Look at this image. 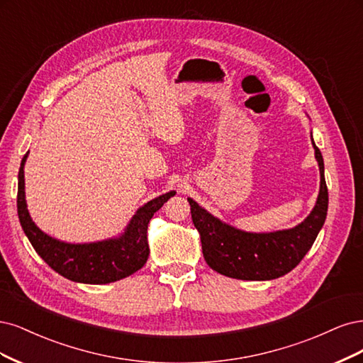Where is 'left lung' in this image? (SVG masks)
Returning a JSON list of instances; mask_svg holds the SVG:
<instances>
[{
	"mask_svg": "<svg viewBox=\"0 0 363 363\" xmlns=\"http://www.w3.org/2000/svg\"><path fill=\"white\" fill-rule=\"evenodd\" d=\"M312 146L320 167V193L311 214L296 228L245 232L223 223L189 197L193 223L201 233L203 258L213 270L241 280H272L289 273L305 258L324 225L329 206L323 155L313 140Z\"/></svg>",
	"mask_w": 363,
	"mask_h": 363,
	"instance_id": "1",
	"label": "left lung"
}]
</instances>
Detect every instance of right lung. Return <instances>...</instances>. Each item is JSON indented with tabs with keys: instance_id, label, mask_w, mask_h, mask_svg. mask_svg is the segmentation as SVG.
Listing matches in <instances>:
<instances>
[{
	"instance_id": "right-lung-1",
	"label": "right lung",
	"mask_w": 363,
	"mask_h": 363,
	"mask_svg": "<svg viewBox=\"0 0 363 363\" xmlns=\"http://www.w3.org/2000/svg\"><path fill=\"white\" fill-rule=\"evenodd\" d=\"M28 152L21 161L18 174V216L34 250L54 272L79 284H110L131 276L142 268L149 256L147 225L158 209L177 191L161 194L137 209L125 232L118 238L98 242L71 244L58 241L42 232L30 217L26 202L24 166Z\"/></svg>"
}]
</instances>
